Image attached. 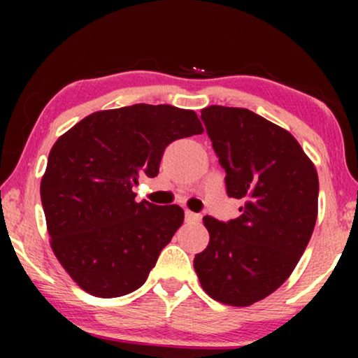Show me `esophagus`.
Segmentation results:
<instances>
[{"mask_svg": "<svg viewBox=\"0 0 358 358\" xmlns=\"http://www.w3.org/2000/svg\"><path fill=\"white\" fill-rule=\"evenodd\" d=\"M185 219H187V222H199L202 217L199 215V213H193V212H185Z\"/></svg>", "mask_w": 358, "mask_h": 358, "instance_id": "obj_1", "label": "esophagus"}]
</instances>
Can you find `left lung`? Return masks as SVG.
Wrapping results in <instances>:
<instances>
[{"label":"left lung","mask_w":358,"mask_h":358,"mask_svg":"<svg viewBox=\"0 0 358 358\" xmlns=\"http://www.w3.org/2000/svg\"><path fill=\"white\" fill-rule=\"evenodd\" d=\"M200 117L227 195L244 205L237 219L203 217L210 242L193 268L208 296L249 306L274 293L305 252L318 213V175L296 139L252 110L210 106Z\"/></svg>","instance_id":"8db88e82"}]
</instances>
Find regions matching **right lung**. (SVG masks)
<instances>
[{
	"instance_id": "1",
	"label": "right lung",
	"mask_w": 358,
	"mask_h": 358,
	"mask_svg": "<svg viewBox=\"0 0 358 358\" xmlns=\"http://www.w3.org/2000/svg\"><path fill=\"white\" fill-rule=\"evenodd\" d=\"M200 133L193 110L134 104L90 114L57 139L40 196L53 252L82 289L117 298L145 285L185 213L138 203L133 188L158 175L170 143Z\"/></svg>"
}]
</instances>
